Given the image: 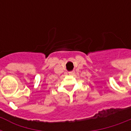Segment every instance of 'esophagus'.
I'll return each instance as SVG.
<instances>
[{"mask_svg":"<svg viewBox=\"0 0 131 131\" xmlns=\"http://www.w3.org/2000/svg\"><path fill=\"white\" fill-rule=\"evenodd\" d=\"M69 75H73L74 74H75V71H71V72H69Z\"/></svg>","mask_w":131,"mask_h":131,"instance_id":"1","label":"esophagus"}]
</instances>
